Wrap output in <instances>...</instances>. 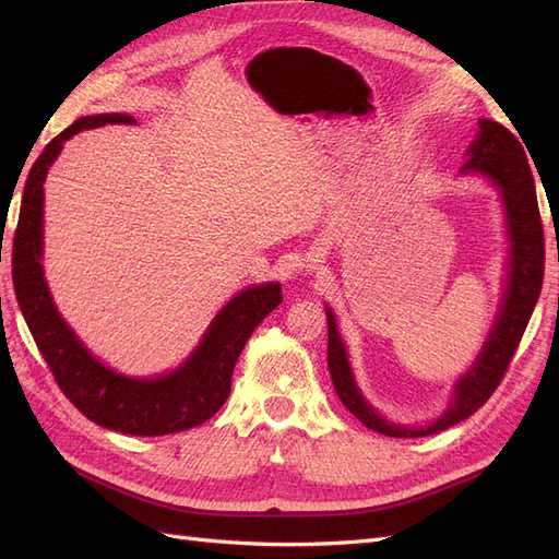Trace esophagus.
I'll list each match as a JSON object with an SVG mask.
<instances>
[{"label": "esophagus", "instance_id": "esophagus-1", "mask_svg": "<svg viewBox=\"0 0 559 559\" xmlns=\"http://www.w3.org/2000/svg\"><path fill=\"white\" fill-rule=\"evenodd\" d=\"M321 263H324V253H312L308 259V267H319Z\"/></svg>", "mask_w": 559, "mask_h": 559}]
</instances>
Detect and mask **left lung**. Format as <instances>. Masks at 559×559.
Returning a JSON list of instances; mask_svg holds the SVG:
<instances>
[{"instance_id":"8db88e82","label":"left lung","mask_w":559,"mask_h":559,"mask_svg":"<svg viewBox=\"0 0 559 559\" xmlns=\"http://www.w3.org/2000/svg\"><path fill=\"white\" fill-rule=\"evenodd\" d=\"M522 140V138H520ZM466 163L462 173L483 175L501 191L506 224H509L511 257H509V280H506V294L501 310L492 331L487 335V343L478 359L454 384V399L450 408L438 417L429 427H399L380 417L366 399L361 396L357 382H354L352 368L341 333L335 326V317L326 308L329 319V370L335 386V394L341 396L345 408L357 417L368 429L394 438H417L443 431L452 425H460L471 417L485 401L495 394L506 368H509L513 354L520 345V337L530 324V317L544 284V224H540L538 202L532 167L524 154L522 144L515 134L497 121H478V134L466 151Z\"/></svg>"}]
</instances>
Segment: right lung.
<instances>
[{
    "label": "right lung",
    "mask_w": 559,
    "mask_h": 559,
    "mask_svg": "<svg viewBox=\"0 0 559 559\" xmlns=\"http://www.w3.org/2000/svg\"><path fill=\"white\" fill-rule=\"evenodd\" d=\"M107 123H138L128 114L83 116L50 140L25 181L13 235V286L32 337L62 394L95 425L130 436H165L207 421L230 394L233 368L253 329L282 302L277 282L253 284L222 308L200 345L177 370L160 378L114 373L64 324L44 280V181L64 140Z\"/></svg>",
    "instance_id": "right-lung-1"
}]
</instances>
